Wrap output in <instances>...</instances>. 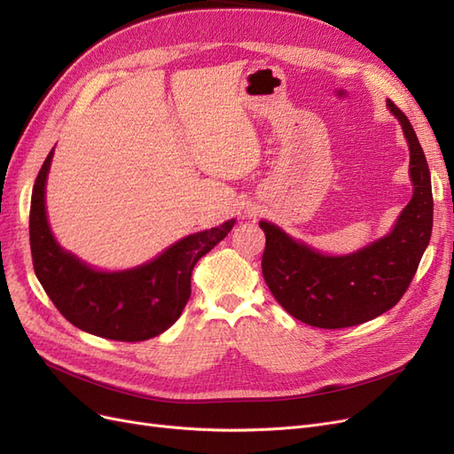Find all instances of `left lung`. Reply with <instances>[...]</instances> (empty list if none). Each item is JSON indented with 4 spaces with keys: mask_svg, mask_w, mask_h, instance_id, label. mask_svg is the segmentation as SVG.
Segmentation results:
<instances>
[{
    "mask_svg": "<svg viewBox=\"0 0 454 454\" xmlns=\"http://www.w3.org/2000/svg\"><path fill=\"white\" fill-rule=\"evenodd\" d=\"M400 121L409 144V176L413 199L387 237L348 255H325L299 242L269 222L263 278L274 299L294 318L314 327L358 325L390 310L403 297L432 237L434 199L428 162L405 114L387 102Z\"/></svg>",
    "mask_w": 454,
    "mask_h": 454,
    "instance_id": "obj_1",
    "label": "left lung"
}]
</instances>
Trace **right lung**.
Instances as JSON below:
<instances>
[{
  "instance_id": "add662e5",
  "label": "right lung",
  "mask_w": 454,
  "mask_h": 454,
  "mask_svg": "<svg viewBox=\"0 0 454 454\" xmlns=\"http://www.w3.org/2000/svg\"><path fill=\"white\" fill-rule=\"evenodd\" d=\"M52 151L35 177L30 204L34 270L49 299L67 322L96 337L136 342L167 332L187 305L197 261L227 237L235 219L177 240L140 267L96 270L62 250L51 232L45 184Z\"/></svg>"
}]
</instances>
